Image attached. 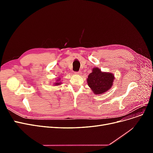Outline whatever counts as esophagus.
Instances as JSON below:
<instances>
[{
  "mask_svg": "<svg viewBox=\"0 0 153 153\" xmlns=\"http://www.w3.org/2000/svg\"><path fill=\"white\" fill-rule=\"evenodd\" d=\"M81 73H82V71H76V72H75V73L76 74V75H81Z\"/></svg>",
  "mask_w": 153,
  "mask_h": 153,
  "instance_id": "34e87169",
  "label": "esophagus"
}]
</instances>
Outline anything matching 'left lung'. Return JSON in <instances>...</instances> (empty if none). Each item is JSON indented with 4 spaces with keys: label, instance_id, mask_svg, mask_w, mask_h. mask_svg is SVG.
<instances>
[{
    "label": "left lung",
    "instance_id": "1",
    "mask_svg": "<svg viewBox=\"0 0 153 153\" xmlns=\"http://www.w3.org/2000/svg\"><path fill=\"white\" fill-rule=\"evenodd\" d=\"M114 75L112 73L102 72L98 68H92L87 78V84L95 94H101L108 91L113 85Z\"/></svg>",
    "mask_w": 153,
    "mask_h": 153
}]
</instances>
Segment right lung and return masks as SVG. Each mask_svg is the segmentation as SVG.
Masks as SVG:
<instances>
[{
    "instance_id": "obj_1",
    "label": "right lung",
    "mask_w": 153,
    "mask_h": 153,
    "mask_svg": "<svg viewBox=\"0 0 153 153\" xmlns=\"http://www.w3.org/2000/svg\"><path fill=\"white\" fill-rule=\"evenodd\" d=\"M60 78H59V79H57L56 81H57V82H55L54 84H53V85H55V86H56V85H61V82H59L60 81Z\"/></svg>"
}]
</instances>
